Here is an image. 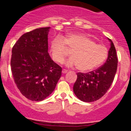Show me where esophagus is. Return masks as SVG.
<instances>
[{
  "mask_svg": "<svg viewBox=\"0 0 131 131\" xmlns=\"http://www.w3.org/2000/svg\"><path fill=\"white\" fill-rule=\"evenodd\" d=\"M67 72H68L67 70H65V69H63V70H62V73H63V74H65V73H67Z\"/></svg>",
  "mask_w": 131,
  "mask_h": 131,
  "instance_id": "obj_1",
  "label": "esophagus"
}]
</instances>
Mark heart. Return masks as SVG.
Listing matches in <instances>:
<instances>
[{"label":"heart","instance_id":"1","mask_svg":"<svg viewBox=\"0 0 131 131\" xmlns=\"http://www.w3.org/2000/svg\"><path fill=\"white\" fill-rule=\"evenodd\" d=\"M66 47L72 50L71 57L66 61V66L78 67L81 71H88L99 67L108 55L105 46L96 43L92 39L82 33H71L63 39L58 37L52 41L50 53L54 61L63 62L67 55Z\"/></svg>","mask_w":131,"mask_h":131}]
</instances>
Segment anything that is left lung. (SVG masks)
<instances>
[{
	"mask_svg": "<svg viewBox=\"0 0 131 131\" xmlns=\"http://www.w3.org/2000/svg\"><path fill=\"white\" fill-rule=\"evenodd\" d=\"M105 63L97 70L87 73H78L73 91L79 100L85 102L96 101L103 97L112 85L118 67L116 49L112 40Z\"/></svg>",
	"mask_w": 131,
	"mask_h": 131,
	"instance_id": "left-lung-1",
	"label": "left lung"
}]
</instances>
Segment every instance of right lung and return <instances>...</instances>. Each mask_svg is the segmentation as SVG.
<instances>
[{"instance_id": "1", "label": "right lung", "mask_w": 131, "mask_h": 131, "mask_svg": "<svg viewBox=\"0 0 131 131\" xmlns=\"http://www.w3.org/2000/svg\"><path fill=\"white\" fill-rule=\"evenodd\" d=\"M50 27L37 28L19 38L12 48L11 70L16 86L32 101L44 100L54 91L62 68L48 53Z\"/></svg>"}]
</instances>
